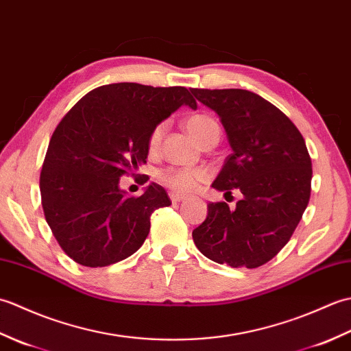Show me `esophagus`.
Listing matches in <instances>:
<instances>
[{
    "mask_svg": "<svg viewBox=\"0 0 351 351\" xmlns=\"http://www.w3.org/2000/svg\"><path fill=\"white\" fill-rule=\"evenodd\" d=\"M169 196H170V200L173 204H176V202H182V200L185 199V196H182V195H178V193H173V191H170L169 193Z\"/></svg>",
    "mask_w": 351,
    "mask_h": 351,
    "instance_id": "34e87169",
    "label": "esophagus"
}]
</instances>
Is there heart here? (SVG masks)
Here are the masks:
<instances>
[{"instance_id": "1", "label": "heart", "mask_w": 351, "mask_h": 351, "mask_svg": "<svg viewBox=\"0 0 351 351\" xmlns=\"http://www.w3.org/2000/svg\"><path fill=\"white\" fill-rule=\"evenodd\" d=\"M185 128L200 145H205L213 138L220 137V126L208 114H193L185 121ZM166 123L161 122L154 126L147 137V147L151 152H156L161 145ZM160 181L178 195H190L200 185L210 180V173L202 167L196 169H166L160 173Z\"/></svg>"}]
</instances>
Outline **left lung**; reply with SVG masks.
I'll list each match as a JSON object with an SVG mask.
<instances>
[{
  "label": "left lung",
  "instance_id": "left-lung-1",
  "mask_svg": "<svg viewBox=\"0 0 351 351\" xmlns=\"http://www.w3.org/2000/svg\"><path fill=\"white\" fill-rule=\"evenodd\" d=\"M219 114L232 154L213 187L243 193L234 211L208 204L193 230L196 247L217 264L256 268L274 258L295 230L311 197L312 162L297 126L259 95L243 88H191Z\"/></svg>",
  "mask_w": 351,
  "mask_h": 351
}]
</instances>
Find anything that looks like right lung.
Masks as SVG:
<instances>
[{
    "label": "right lung",
    "mask_w": 351,
    "mask_h": 351,
    "mask_svg": "<svg viewBox=\"0 0 351 351\" xmlns=\"http://www.w3.org/2000/svg\"><path fill=\"white\" fill-rule=\"evenodd\" d=\"M184 104L197 108L181 86L107 84L83 96L57 125L40 171L42 206L75 263L106 267L145 243L151 214L170 199L154 182L141 196H126L119 180L146 162L154 126Z\"/></svg>",
    "instance_id": "1"
}]
</instances>
